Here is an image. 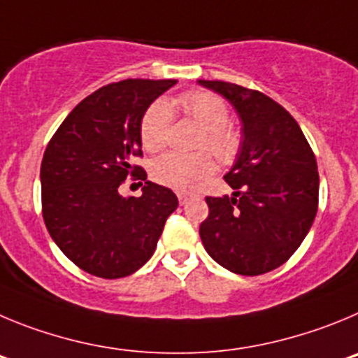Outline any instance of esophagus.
Listing matches in <instances>:
<instances>
[{
    "instance_id": "obj_1",
    "label": "esophagus",
    "mask_w": 358,
    "mask_h": 358,
    "mask_svg": "<svg viewBox=\"0 0 358 358\" xmlns=\"http://www.w3.org/2000/svg\"><path fill=\"white\" fill-rule=\"evenodd\" d=\"M176 196H178V201H180V205H185V203H189V199L192 198L191 194H189V192H176Z\"/></svg>"
}]
</instances>
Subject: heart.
I'll use <instances>...</instances> for the list:
<instances>
[{"label": "heart", "mask_w": 358, "mask_h": 358, "mask_svg": "<svg viewBox=\"0 0 358 358\" xmlns=\"http://www.w3.org/2000/svg\"><path fill=\"white\" fill-rule=\"evenodd\" d=\"M176 108L185 119L203 130L198 150H208L223 164H230L239 155L243 135L228 123L230 110L219 96L207 91H189L169 103H153L141 119V143L150 153L162 151L169 141L173 114ZM215 171V162L207 151L194 155L167 153L151 166V178L173 191H194Z\"/></svg>", "instance_id": "heart-1"}]
</instances>
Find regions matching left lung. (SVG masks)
<instances>
[{"instance_id": "obj_1", "label": "left lung", "mask_w": 358, "mask_h": 358, "mask_svg": "<svg viewBox=\"0 0 358 358\" xmlns=\"http://www.w3.org/2000/svg\"><path fill=\"white\" fill-rule=\"evenodd\" d=\"M235 107L243 148L224 180L234 196H207L199 237L208 255L244 276L269 273L303 243L317 214L320 175L314 151L296 119L260 91L199 80Z\"/></svg>"}]
</instances>
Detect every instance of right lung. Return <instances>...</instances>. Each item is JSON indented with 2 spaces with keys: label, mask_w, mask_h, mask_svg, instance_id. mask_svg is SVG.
<instances>
[{
  "label": "right lung",
  "mask_w": 358,
  "mask_h": 358,
  "mask_svg": "<svg viewBox=\"0 0 358 358\" xmlns=\"http://www.w3.org/2000/svg\"><path fill=\"white\" fill-rule=\"evenodd\" d=\"M175 83H108L82 99L48 143L41 164L44 223L64 255L89 275L114 280L143 267L178 207L175 192L153 182H141L139 198L119 194L127 176L146 180L131 164L143 157L141 119Z\"/></svg>",
  "instance_id": "add662e5"
}]
</instances>
